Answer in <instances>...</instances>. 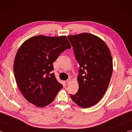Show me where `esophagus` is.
Segmentation results:
<instances>
[{
  "label": "esophagus",
  "mask_w": 132,
  "mask_h": 132,
  "mask_svg": "<svg viewBox=\"0 0 132 132\" xmlns=\"http://www.w3.org/2000/svg\"><path fill=\"white\" fill-rule=\"evenodd\" d=\"M71 81V79H68V80H66V82H67V84H69V83H70Z\"/></svg>",
  "instance_id": "obj_1"
}]
</instances>
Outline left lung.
<instances>
[{
	"label": "left lung",
	"mask_w": 132,
	"mask_h": 132,
	"mask_svg": "<svg viewBox=\"0 0 132 132\" xmlns=\"http://www.w3.org/2000/svg\"><path fill=\"white\" fill-rule=\"evenodd\" d=\"M68 37L80 64L79 90L70 97L77 105L89 108L100 101L108 87L112 57L105 42L96 35L85 32Z\"/></svg>",
	"instance_id": "8db88e82"
}]
</instances>
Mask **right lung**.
<instances>
[{"label":"right lung","mask_w":132,"mask_h":132,"mask_svg":"<svg viewBox=\"0 0 132 132\" xmlns=\"http://www.w3.org/2000/svg\"><path fill=\"white\" fill-rule=\"evenodd\" d=\"M71 45L66 36L39 35L27 39L18 50L13 70L24 97L34 105L50 104L63 86L57 81L52 63Z\"/></svg>","instance_id":"right-lung-1"}]
</instances>
